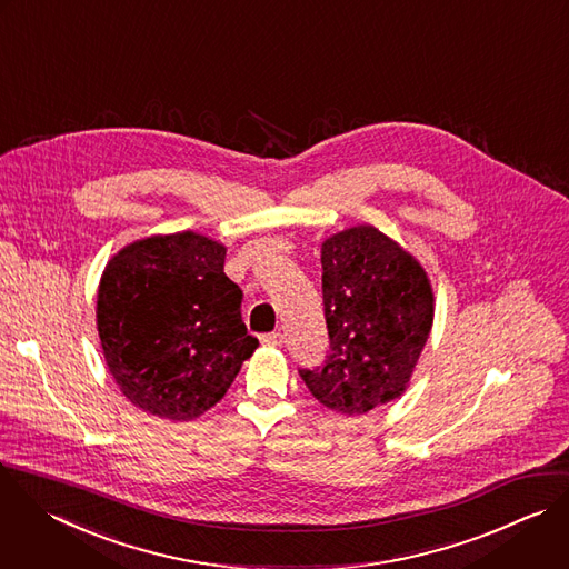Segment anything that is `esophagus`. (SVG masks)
<instances>
[{"mask_svg": "<svg viewBox=\"0 0 569 569\" xmlns=\"http://www.w3.org/2000/svg\"><path fill=\"white\" fill-rule=\"evenodd\" d=\"M260 342L267 345V347H280L284 342V336L280 331H273V333H264L260 336Z\"/></svg>", "mask_w": 569, "mask_h": 569, "instance_id": "esophagus-1", "label": "esophagus"}]
</instances>
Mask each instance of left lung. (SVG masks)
Masks as SVG:
<instances>
[{
    "label": "left lung",
    "mask_w": 569,
    "mask_h": 569,
    "mask_svg": "<svg viewBox=\"0 0 569 569\" xmlns=\"http://www.w3.org/2000/svg\"><path fill=\"white\" fill-rule=\"evenodd\" d=\"M329 356L300 369L316 400L367 413L407 389L433 322V291L420 262L371 224L322 242Z\"/></svg>",
    "instance_id": "left-lung-1"
}]
</instances>
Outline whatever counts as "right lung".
I'll use <instances>...</instances> for the list:
<instances>
[{
  "label": "right lung",
  "instance_id": "right-lung-1",
  "mask_svg": "<svg viewBox=\"0 0 569 569\" xmlns=\"http://www.w3.org/2000/svg\"><path fill=\"white\" fill-rule=\"evenodd\" d=\"M224 256V244L182 231L138 240L109 260L98 289L100 342L120 391L142 411L198 418L256 351Z\"/></svg>",
  "mask_w": 569,
  "mask_h": 569
}]
</instances>
